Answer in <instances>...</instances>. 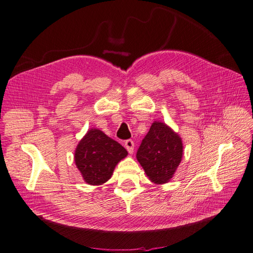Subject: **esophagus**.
Returning <instances> with one entry per match:
<instances>
[{"mask_svg": "<svg viewBox=\"0 0 253 253\" xmlns=\"http://www.w3.org/2000/svg\"><path fill=\"white\" fill-rule=\"evenodd\" d=\"M125 147H126V149L128 150V152L131 154L132 152H133V148H134V143H133V141H131V140H127L126 142H125Z\"/></svg>", "mask_w": 253, "mask_h": 253, "instance_id": "obj_1", "label": "esophagus"}]
</instances>
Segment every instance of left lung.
Segmentation results:
<instances>
[{"label":"left lung","instance_id":"left-lung-1","mask_svg":"<svg viewBox=\"0 0 253 253\" xmlns=\"http://www.w3.org/2000/svg\"><path fill=\"white\" fill-rule=\"evenodd\" d=\"M183 157L182 138L162 122H153L136 152V159L154 184L168 183Z\"/></svg>","mask_w":253,"mask_h":253}]
</instances>
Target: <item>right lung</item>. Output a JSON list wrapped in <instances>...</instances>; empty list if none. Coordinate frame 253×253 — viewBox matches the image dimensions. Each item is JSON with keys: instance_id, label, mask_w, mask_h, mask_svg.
<instances>
[{"instance_id": "right-lung-1", "label": "right lung", "mask_w": 253, "mask_h": 253, "mask_svg": "<svg viewBox=\"0 0 253 253\" xmlns=\"http://www.w3.org/2000/svg\"><path fill=\"white\" fill-rule=\"evenodd\" d=\"M127 154L117 141L101 130L91 128L78 144L75 162L87 184L102 185L109 180L118 163Z\"/></svg>"}]
</instances>
